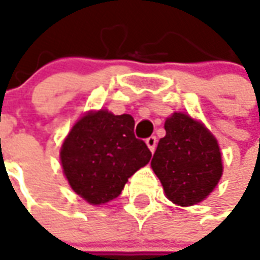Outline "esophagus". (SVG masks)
Masks as SVG:
<instances>
[{
	"mask_svg": "<svg viewBox=\"0 0 260 260\" xmlns=\"http://www.w3.org/2000/svg\"><path fill=\"white\" fill-rule=\"evenodd\" d=\"M145 143H147V145H148V148H150L151 152H154V151H155L156 137H154V136H151V137H148V139L145 140Z\"/></svg>",
	"mask_w": 260,
	"mask_h": 260,
	"instance_id": "obj_1",
	"label": "esophagus"
}]
</instances>
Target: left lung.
<instances>
[{
  "label": "left lung",
  "instance_id": "8db88e82",
  "mask_svg": "<svg viewBox=\"0 0 260 260\" xmlns=\"http://www.w3.org/2000/svg\"><path fill=\"white\" fill-rule=\"evenodd\" d=\"M151 167L171 202L193 206L213 192L222 175L217 140L199 121L185 113H174L165 121Z\"/></svg>",
  "mask_w": 260,
  "mask_h": 260
}]
</instances>
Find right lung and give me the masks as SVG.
Here are the masks:
<instances>
[{
  "label": "right lung",
  "mask_w": 260,
  "mask_h": 260,
  "mask_svg": "<svg viewBox=\"0 0 260 260\" xmlns=\"http://www.w3.org/2000/svg\"><path fill=\"white\" fill-rule=\"evenodd\" d=\"M64 174L77 194L91 204L116 199L128 178L150 162L151 151L134 136V119L108 110L77 121L60 152Z\"/></svg>",
  "instance_id": "1"
}]
</instances>
